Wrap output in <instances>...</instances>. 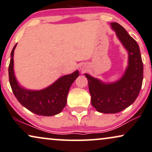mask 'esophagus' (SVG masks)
<instances>
[{
  "label": "esophagus",
  "mask_w": 152,
  "mask_h": 152,
  "mask_svg": "<svg viewBox=\"0 0 152 152\" xmlns=\"http://www.w3.org/2000/svg\"><path fill=\"white\" fill-rule=\"evenodd\" d=\"M80 69H81L82 71H83L84 69H85V68H84V67H83V66H81V67H80Z\"/></svg>",
  "instance_id": "1"
}]
</instances>
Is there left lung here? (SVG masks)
<instances>
[{"instance_id": "8db88e82", "label": "left lung", "mask_w": 152, "mask_h": 152, "mask_svg": "<svg viewBox=\"0 0 152 152\" xmlns=\"http://www.w3.org/2000/svg\"><path fill=\"white\" fill-rule=\"evenodd\" d=\"M111 27L129 54V65L118 81L105 84L86 74L88 80L92 105L99 112L115 114L121 111L135 102L142 85L143 63L140 48L126 29L116 22Z\"/></svg>"}]
</instances>
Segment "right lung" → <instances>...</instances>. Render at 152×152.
<instances>
[{"label":"right lung","instance_id":"add662e5","mask_svg":"<svg viewBox=\"0 0 152 152\" xmlns=\"http://www.w3.org/2000/svg\"><path fill=\"white\" fill-rule=\"evenodd\" d=\"M17 44L11 52L8 74L13 94L22 106L37 115L50 116L61 112L66 106V97L73 82L78 77V71L59 78L53 85L39 91H32L20 87L13 71V55Z\"/></svg>","mask_w":152,"mask_h":152}]
</instances>
